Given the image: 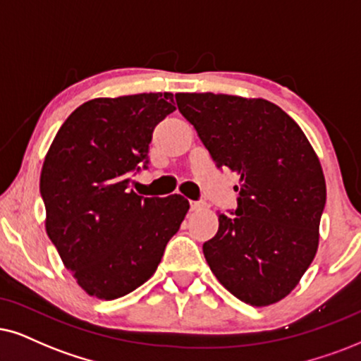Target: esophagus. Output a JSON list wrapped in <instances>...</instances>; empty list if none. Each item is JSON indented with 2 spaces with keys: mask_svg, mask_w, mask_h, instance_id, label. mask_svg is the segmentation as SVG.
<instances>
[{
  "mask_svg": "<svg viewBox=\"0 0 361 361\" xmlns=\"http://www.w3.org/2000/svg\"><path fill=\"white\" fill-rule=\"evenodd\" d=\"M190 207H191V212H198V209L204 208V203L203 202H191Z\"/></svg>",
  "mask_w": 361,
  "mask_h": 361,
  "instance_id": "34e87169",
  "label": "esophagus"
}]
</instances>
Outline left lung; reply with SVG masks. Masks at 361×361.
<instances>
[{"mask_svg":"<svg viewBox=\"0 0 361 361\" xmlns=\"http://www.w3.org/2000/svg\"><path fill=\"white\" fill-rule=\"evenodd\" d=\"M180 113L218 168L238 173V208L218 213L204 258L225 288L268 307L298 285L320 240L326 185L302 128L275 103L233 94L176 93Z\"/></svg>","mask_w":361,"mask_h":361,"instance_id":"8db88e82","label":"left lung"}]
</instances>
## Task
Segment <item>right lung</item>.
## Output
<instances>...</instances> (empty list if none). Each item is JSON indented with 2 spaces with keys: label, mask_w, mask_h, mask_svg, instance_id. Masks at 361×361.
I'll use <instances>...</instances> for the list:
<instances>
[{
  "label": "right lung",
  "mask_w": 361,
  "mask_h": 361,
  "mask_svg": "<svg viewBox=\"0 0 361 361\" xmlns=\"http://www.w3.org/2000/svg\"><path fill=\"white\" fill-rule=\"evenodd\" d=\"M175 109L171 93L90 99L44 157L47 233L90 296L115 300L149 280L188 213L181 195L143 198L130 190L131 173L149 165L154 126Z\"/></svg>",
  "instance_id": "obj_1"
}]
</instances>
